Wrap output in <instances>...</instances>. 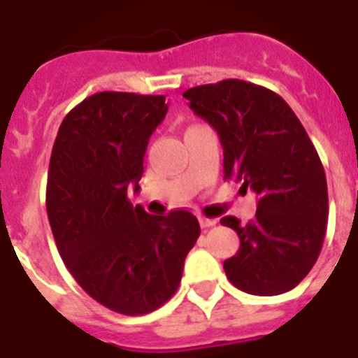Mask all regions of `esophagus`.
<instances>
[{
	"label": "esophagus",
	"mask_w": 358,
	"mask_h": 358,
	"mask_svg": "<svg viewBox=\"0 0 358 358\" xmlns=\"http://www.w3.org/2000/svg\"><path fill=\"white\" fill-rule=\"evenodd\" d=\"M199 222H201L202 227H213L215 224H217V218H204V217H202Z\"/></svg>",
	"instance_id": "esophagus-1"
}]
</instances>
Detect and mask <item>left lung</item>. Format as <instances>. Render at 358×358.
<instances>
[{"instance_id": "left-lung-1", "label": "left lung", "mask_w": 358, "mask_h": 358, "mask_svg": "<svg viewBox=\"0 0 358 358\" xmlns=\"http://www.w3.org/2000/svg\"><path fill=\"white\" fill-rule=\"evenodd\" d=\"M182 96L217 131L224 179L258 195L248 224L220 218L240 238L236 255L224 262L227 280L255 296L289 292L314 267L327 233V176L314 143L289 103L262 85L227 78Z\"/></svg>"}]
</instances>
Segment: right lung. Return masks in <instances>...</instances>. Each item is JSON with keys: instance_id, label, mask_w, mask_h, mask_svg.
<instances>
[{"instance_id": "add662e5", "label": "right lung", "mask_w": 358, "mask_h": 358, "mask_svg": "<svg viewBox=\"0 0 358 358\" xmlns=\"http://www.w3.org/2000/svg\"><path fill=\"white\" fill-rule=\"evenodd\" d=\"M166 110L163 94L94 93L66 115L52 148L46 211L57 249L78 285L118 314L169 301L201 235L189 211L148 215L127 197Z\"/></svg>"}]
</instances>
